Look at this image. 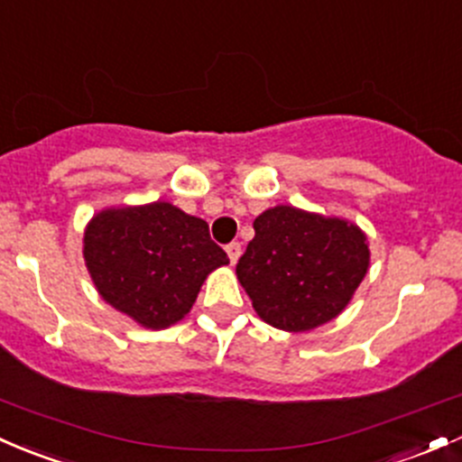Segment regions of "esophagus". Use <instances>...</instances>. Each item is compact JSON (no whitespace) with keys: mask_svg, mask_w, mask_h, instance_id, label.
<instances>
[{"mask_svg":"<svg viewBox=\"0 0 462 462\" xmlns=\"http://www.w3.org/2000/svg\"><path fill=\"white\" fill-rule=\"evenodd\" d=\"M226 254H229L231 264H236L237 258H240V255H242V245H240V242H231V245H226Z\"/></svg>","mask_w":462,"mask_h":462,"instance_id":"obj_1","label":"esophagus"}]
</instances>
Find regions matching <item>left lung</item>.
Returning <instances> with one entry per match:
<instances>
[{
  "label": "left lung",
  "mask_w": 462,
  "mask_h": 462,
  "mask_svg": "<svg viewBox=\"0 0 462 462\" xmlns=\"http://www.w3.org/2000/svg\"><path fill=\"white\" fill-rule=\"evenodd\" d=\"M255 237L236 273L264 322L309 331L336 318L369 266L365 233L337 217L273 207L255 217Z\"/></svg>",
  "instance_id": "8db88e82"
}]
</instances>
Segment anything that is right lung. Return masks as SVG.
Wrapping results in <instances>:
<instances>
[{
    "mask_svg": "<svg viewBox=\"0 0 462 462\" xmlns=\"http://www.w3.org/2000/svg\"><path fill=\"white\" fill-rule=\"evenodd\" d=\"M84 260L99 296L146 329L182 320L207 275L229 264L207 222L169 202L97 213L84 233Z\"/></svg>",
    "mask_w": 462,
    "mask_h": 462,
    "instance_id": "add662e5",
    "label": "right lung"
}]
</instances>
